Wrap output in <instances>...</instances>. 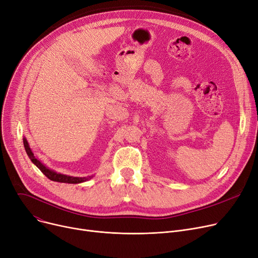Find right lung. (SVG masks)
I'll list each match as a JSON object with an SVG mask.
<instances>
[{
    "label": "right lung",
    "instance_id": "add662e5",
    "mask_svg": "<svg viewBox=\"0 0 258 258\" xmlns=\"http://www.w3.org/2000/svg\"><path fill=\"white\" fill-rule=\"evenodd\" d=\"M23 143H24V147H25V150L26 153L28 155V157L31 159V162L38 167L43 174H45L49 179L53 180V181H58V182H66V183H80V182H84L86 180L90 179L92 176H87V177H76V176H69V175H65V174H60L55 172V171L51 170V169H48L44 164H42L38 158H36L33 154V152L31 151L29 144L27 142V140L24 138L23 139Z\"/></svg>",
    "mask_w": 258,
    "mask_h": 258
}]
</instances>
